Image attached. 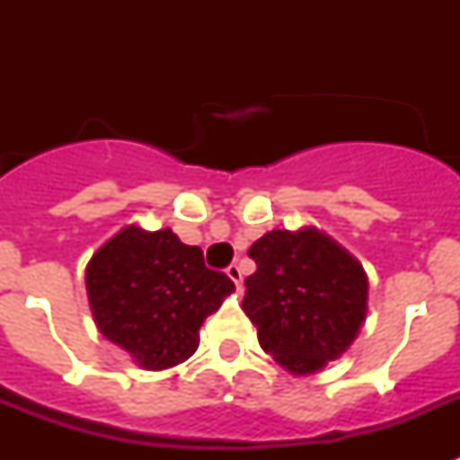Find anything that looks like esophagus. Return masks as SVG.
Wrapping results in <instances>:
<instances>
[{
	"label": "esophagus",
	"mask_w": 460,
	"mask_h": 460,
	"mask_svg": "<svg viewBox=\"0 0 460 460\" xmlns=\"http://www.w3.org/2000/svg\"><path fill=\"white\" fill-rule=\"evenodd\" d=\"M226 274H229V279L236 284V288H241V284H243V272H241V267L229 265L226 267Z\"/></svg>",
	"instance_id": "obj_1"
}]
</instances>
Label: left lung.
I'll return each instance as SVG.
<instances>
[{"mask_svg":"<svg viewBox=\"0 0 460 460\" xmlns=\"http://www.w3.org/2000/svg\"><path fill=\"white\" fill-rule=\"evenodd\" d=\"M243 310L265 353L294 375H313L346 353L367 314V274L334 238L305 226L274 229L248 251Z\"/></svg>","mask_w":460,"mask_h":460,"instance_id":"left-lung-1","label":"left lung"}]
</instances>
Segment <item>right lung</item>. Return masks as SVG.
<instances>
[{
    "label": "right lung",
    "instance_id": "right-lung-1",
    "mask_svg": "<svg viewBox=\"0 0 460 460\" xmlns=\"http://www.w3.org/2000/svg\"><path fill=\"white\" fill-rule=\"evenodd\" d=\"M85 288L97 329L140 367L166 370L193 356L205 317L236 287L172 229L131 224L90 258Z\"/></svg>",
    "mask_w": 460,
    "mask_h": 460
}]
</instances>
